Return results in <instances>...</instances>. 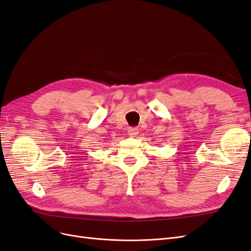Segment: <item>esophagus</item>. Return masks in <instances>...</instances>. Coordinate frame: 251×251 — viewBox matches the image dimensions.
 I'll return each mask as SVG.
<instances>
[{
  "mask_svg": "<svg viewBox=\"0 0 251 251\" xmlns=\"http://www.w3.org/2000/svg\"><path fill=\"white\" fill-rule=\"evenodd\" d=\"M137 133H139V129L136 127H129L128 128V134L130 136H135Z\"/></svg>",
  "mask_w": 251,
  "mask_h": 251,
  "instance_id": "34e87169",
  "label": "esophagus"
}]
</instances>
